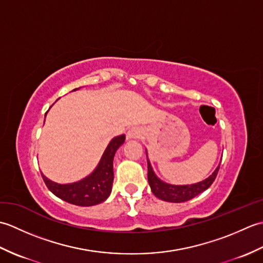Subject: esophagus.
Masks as SVG:
<instances>
[{
    "label": "esophagus",
    "mask_w": 263,
    "mask_h": 263,
    "mask_svg": "<svg viewBox=\"0 0 263 263\" xmlns=\"http://www.w3.org/2000/svg\"><path fill=\"white\" fill-rule=\"evenodd\" d=\"M142 136V130L138 126H132L130 130L127 131V138L128 139H138Z\"/></svg>",
    "instance_id": "esophagus-1"
}]
</instances>
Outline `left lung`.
<instances>
[{"instance_id": "left-lung-1", "label": "left lung", "mask_w": 263, "mask_h": 263, "mask_svg": "<svg viewBox=\"0 0 263 263\" xmlns=\"http://www.w3.org/2000/svg\"><path fill=\"white\" fill-rule=\"evenodd\" d=\"M146 155L148 157V153L146 150ZM148 160V182L152 192L155 194V197H157L160 200L167 201V202H185L197 197L198 194L202 193L208 189L212 182L215 181V178L219 171V165L217 166V168L212 172V174L208 176L205 180L194 183V184H186V185H175V184H170L164 181H161L160 178L155 174L153 170V166L150 164L149 158Z\"/></svg>"}]
</instances>
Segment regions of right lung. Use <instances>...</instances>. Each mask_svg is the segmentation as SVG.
<instances>
[{
  "label": "right lung",
  "instance_id": "obj_1",
  "mask_svg": "<svg viewBox=\"0 0 263 263\" xmlns=\"http://www.w3.org/2000/svg\"><path fill=\"white\" fill-rule=\"evenodd\" d=\"M79 88H76L72 91H76ZM124 135L117 136L111 139L108 146L106 147L96 168L80 181L68 184H60L51 181L42 173L43 180L45 182L49 191L57 195L58 198L69 203L80 206H90L102 203L109 197L111 192L114 180V156L117 149L124 143Z\"/></svg>",
  "mask_w": 263,
  "mask_h": 263
}]
</instances>
